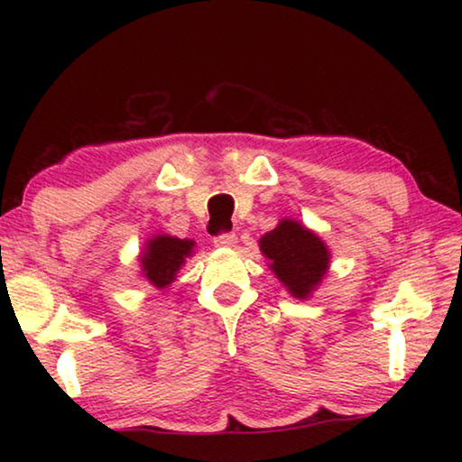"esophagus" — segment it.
Here are the masks:
<instances>
[{
	"label": "esophagus",
	"mask_w": 462,
	"mask_h": 462,
	"mask_svg": "<svg viewBox=\"0 0 462 462\" xmlns=\"http://www.w3.org/2000/svg\"><path fill=\"white\" fill-rule=\"evenodd\" d=\"M236 232H220L217 236L214 238V245L216 246H234L236 245Z\"/></svg>",
	"instance_id": "esophagus-1"
}]
</instances>
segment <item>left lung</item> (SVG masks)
Returning a JSON list of instances; mask_svg holds the SVG:
<instances>
[{"mask_svg":"<svg viewBox=\"0 0 462 462\" xmlns=\"http://www.w3.org/2000/svg\"><path fill=\"white\" fill-rule=\"evenodd\" d=\"M261 250L271 269L295 297H308L328 271V248L314 232L283 220L261 238Z\"/></svg>","mask_w":462,"mask_h":462,"instance_id":"left-lung-1","label":"left lung"}]
</instances>
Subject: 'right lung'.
Instances as JSON below:
<instances>
[{"label": "right lung", "instance_id": "1", "mask_svg": "<svg viewBox=\"0 0 462 462\" xmlns=\"http://www.w3.org/2000/svg\"><path fill=\"white\" fill-rule=\"evenodd\" d=\"M148 248L143 256L144 277L154 287H167L181 269L185 256L191 254L193 240H181L173 236H156L148 240Z\"/></svg>", "mask_w": 462, "mask_h": 462}]
</instances>
